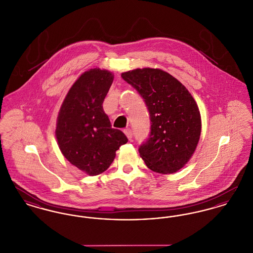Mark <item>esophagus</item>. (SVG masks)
Instances as JSON below:
<instances>
[{"mask_svg": "<svg viewBox=\"0 0 253 253\" xmlns=\"http://www.w3.org/2000/svg\"><path fill=\"white\" fill-rule=\"evenodd\" d=\"M124 133L126 134V136L128 137V139H129V140H131V139H132V130H131L130 128H126V129L124 130Z\"/></svg>", "mask_w": 253, "mask_h": 253, "instance_id": "esophagus-1", "label": "esophagus"}]
</instances>
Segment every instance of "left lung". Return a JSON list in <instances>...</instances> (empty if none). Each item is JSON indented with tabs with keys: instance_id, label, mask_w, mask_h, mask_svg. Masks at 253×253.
I'll return each mask as SVG.
<instances>
[{
	"instance_id": "left-lung-1",
	"label": "left lung",
	"mask_w": 253,
	"mask_h": 253,
	"mask_svg": "<svg viewBox=\"0 0 253 253\" xmlns=\"http://www.w3.org/2000/svg\"><path fill=\"white\" fill-rule=\"evenodd\" d=\"M144 99L151 120L148 138L138 152L148 168L173 173L193 156L201 133L199 109L190 92L169 73L143 68L122 73Z\"/></svg>"
}]
</instances>
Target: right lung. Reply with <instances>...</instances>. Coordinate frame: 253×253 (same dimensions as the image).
I'll return each mask as SVG.
<instances>
[{
  "label": "right lung",
  "mask_w": 253,
  "mask_h": 253,
  "mask_svg": "<svg viewBox=\"0 0 253 253\" xmlns=\"http://www.w3.org/2000/svg\"><path fill=\"white\" fill-rule=\"evenodd\" d=\"M113 74L98 68L84 73L70 88L60 107L56 136L64 157L89 175L106 170L127 136L112 128L102 103Z\"/></svg>",
  "instance_id": "obj_1"
}]
</instances>
